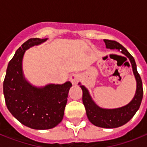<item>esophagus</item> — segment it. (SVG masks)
<instances>
[{
  "label": "esophagus",
  "mask_w": 147,
  "mask_h": 147,
  "mask_svg": "<svg viewBox=\"0 0 147 147\" xmlns=\"http://www.w3.org/2000/svg\"><path fill=\"white\" fill-rule=\"evenodd\" d=\"M70 80L73 84H77L80 80V75L78 74H72L70 76Z\"/></svg>",
  "instance_id": "esophagus-1"
}]
</instances>
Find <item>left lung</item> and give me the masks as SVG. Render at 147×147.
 Wrapping results in <instances>:
<instances>
[{"label": "left lung", "instance_id": "obj_1", "mask_svg": "<svg viewBox=\"0 0 147 147\" xmlns=\"http://www.w3.org/2000/svg\"><path fill=\"white\" fill-rule=\"evenodd\" d=\"M103 41L107 48L118 50L129 59L136 82V93L132 100L127 105L114 109H106L99 107L93 100L88 89L82 85L81 83L78 84L83 90V103L86 109V116L90 122L96 127L110 129L121 127L131 120L140 107L143 90L140 76L137 72L136 62L131 54L118 42L110 40H103Z\"/></svg>", "mask_w": 147, "mask_h": 147}]
</instances>
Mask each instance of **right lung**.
Returning a JSON list of instances; mask_svg holds the SVG:
<instances>
[{
  "instance_id": "right-lung-1",
  "label": "right lung",
  "mask_w": 147,
  "mask_h": 147,
  "mask_svg": "<svg viewBox=\"0 0 147 147\" xmlns=\"http://www.w3.org/2000/svg\"><path fill=\"white\" fill-rule=\"evenodd\" d=\"M47 40L31 38L24 43L9 62L3 84L9 111L22 124L34 129H51L62 121L72 86L70 81L36 86L26 79L23 71L25 51Z\"/></svg>"
}]
</instances>
